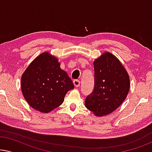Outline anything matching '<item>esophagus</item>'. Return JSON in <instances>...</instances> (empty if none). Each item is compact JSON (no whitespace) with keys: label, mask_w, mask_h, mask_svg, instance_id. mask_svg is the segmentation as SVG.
<instances>
[{"label":"esophagus","mask_w":152,"mask_h":152,"mask_svg":"<svg viewBox=\"0 0 152 152\" xmlns=\"http://www.w3.org/2000/svg\"><path fill=\"white\" fill-rule=\"evenodd\" d=\"M73 84H74V86L75 87H79L80 85V82L79 80H74Z\"/></svg>","instance_id":"34e87169"}]
</instances>
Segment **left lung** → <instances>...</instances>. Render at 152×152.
I'll return each mask as SVG.
<instances>
[{
  "label": "left lung",
  "instance_id": "left-lung-1",
  "mask_svg": "<svg viewBox=\"0 0 152 152\" xmlns=\"http://www.w3.org/2000/svg\"><path fill=\"white\" fill-rule=\"evenodd\" d=\"M94 89L86 97L85 107L95 115L111 113L127 97L130 80L127 71L115 55L104 52L93 61Z\"/></svg>",
  "mask_w": 152,
  "mask_h": 152
}]
</instances>
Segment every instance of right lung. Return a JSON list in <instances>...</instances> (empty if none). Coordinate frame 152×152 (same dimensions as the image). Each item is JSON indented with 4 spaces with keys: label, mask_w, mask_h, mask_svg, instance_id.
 <instances>
[{
    "label": "right lung",
    "mask_w": 152,
    "mask_h": 152,
    "mask_svg": "<svg viewBox=\"0 0 152 152\" xmlns=\"http://www.w3.org/2000/svg\"><path fill=\"white\" fill-rule=\"evenodd\" d=\"M20 86L28 104L44 113L59 107L66 93L74 88L68 74L60 68L59 60L48 52L31 62L22 75Z\"/></svg>",
    "instance_id": "obj_1"
}]
</instances>
